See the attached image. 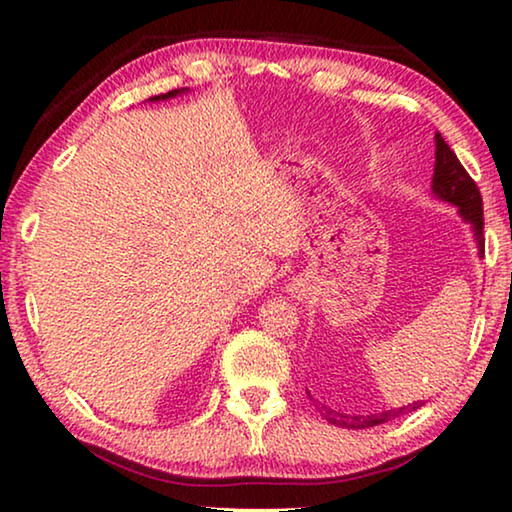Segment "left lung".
Masks as SVG:
<instances>
[{
	"label": "left lung",
	"instance_id": "left-lung-1",
	"mask_svg": "<svg viewBox=\"0 0 512 512\" xmlns=\"http://www.w3.org/2000/svg\"><path fill=\"white\" fill-rule=\"evenodd\" d=\"M433 194L443 201H449L458 205L463 219L470 221L474 225V235L476 241H479V248L483 253V198L479 187L472 180L470 173L465 171L461 160L456 158V153L449 149V144L436 135V173H433ZM420 402H415L413 406H418ZM413 406H404V409H393L379 415H359V418H348V415L341 413H332L325 411V420L332 424H339V427H348V429H370L377 427L381 422H388L393 418H400V415L406 409H413Z\"/></svg>",
	"mask_w": 512,
	"mask_h": 512
}]
</instances>
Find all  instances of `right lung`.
Here are the masks:
<instances>
[{
  "mask_svg": "<svg viewBox=\"0 0 512 512\" xmlns=\"http://www.w3.org/2000/svg\"><path fill=\"white\" fill-rule=\"evenodd\" d=\"M178 94V90H171V92H167V94H158V97H151V101H160V99H171V97H176Z\"/></svg>",
  "mask_w": 512,
  "mask_h": 512,
  "instance_id": "1",
  "label": "right lung"
}]
</instances>
